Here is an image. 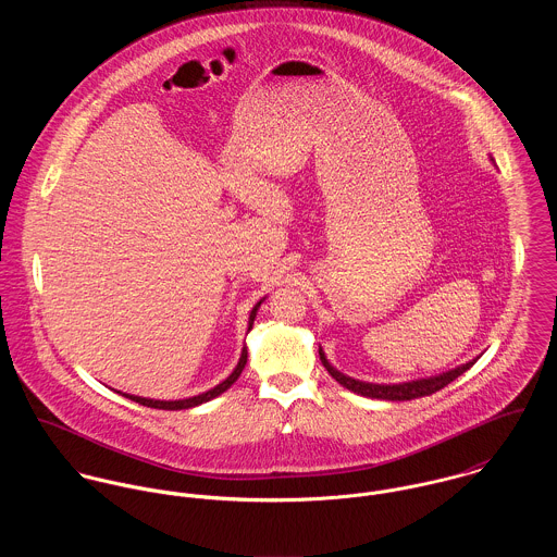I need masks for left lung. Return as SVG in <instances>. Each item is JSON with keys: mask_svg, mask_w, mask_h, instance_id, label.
Segmentation results:
<instances>
[{"mask_svg": "<svg viewBox=\"0 0 557 557\" xmlns=\"http://www.w3.org/2000/svg\"><path fill=\"white\" fill-rule=\"evenodd\" d=\"M319 360L321 364L325 367V371L347 391L351 393H358L362 397L371 398H386V400H409V398L429 397L437 391H442L444 386H448L453 380H457L459 375H463L474 362H468L463 367H457L455 371H448V373H442V375H435V377H429V380H416V382H407V384H393V386H384V384H367V382H358V380H351L343 373H338L323 356L321 347H319Z\"/></svg>", "mask_w": 557, "mask_h": 557, "instance_id": "8db88e82", "label": "left lung"}]
</instances>
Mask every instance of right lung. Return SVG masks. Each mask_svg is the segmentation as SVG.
Masks as SVG:
<instances>
[{"label":"right lung","mask_w":557,"mask_h":557,"mask_svg":"<svg viewBox=\"0 0 557 557\" xmlns=\"http://www.w3.org/2000/svg\"><path fill=\"white\" fill-rule=\"evenodd\" d=\"M259 305L261 302H257L255 305V309L250 311V319H248V330L252 327V321H255V315H257V309H259ZM244 364H246V347L242 349V356H239L238 367L234 369V373L225 380V382H221L216 388H212V391H208V393H203V395H197V397L190 398H182V400H154V398H141V397H133V395H124L126 398H131V400H135V403H139V405H146V407H154V409H188V407H195V405H201V403H206V400H210V398L219 397V395H223L236 380L239 377V373H242V369H244Z\"/></svg>","instance_id":"obj_1"}]
</instances>
